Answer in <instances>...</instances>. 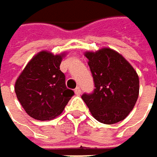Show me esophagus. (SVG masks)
Masks as SVG:
<instances>
[{
    "label": "esophagus",
    "instance_id": "1",
    "mask_svg": "<svg viewBox=\"0 0 157 157\" xmlns=\"http://www.w3.org/2000/svg\"><path fill=\"white\" fill-rule=\"evenodd\" d=\"M74 92H75V94H76V95H78V96L81 95V93H82V91H81V88H80V87H76V88L74 89Z\"/></svg>",
    "mask_w": 157,
    "mask_h": 157
}]
</instances>
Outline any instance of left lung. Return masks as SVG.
Listing matches in <instances>:
<instances>
[{
    "label": "left lung",
    "instance_id": "left-lung-1",
    "mask_svg": "<svg viewBox=\"0 0 157 157\" xmlns=\"http://www.w3.org/2000/svg\"><path fill=\"white\" fill-rule=\"evenodd\" d=\"M95 90L82 99L92 116L101 123L115 124L133 109L139 96V76L130 62L119 52L103 48L86 51Z\"/></svg>",
    "mask_w": 157,
    "mask_h": 157
}]
</instances>
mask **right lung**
I'll return each instance as SVG.
<instances>
[{"label":"right lung","instance_id":"1","mask_svg":"<svg viewBox=\"0 0 157 157\" xmlns=\"http://www.w3.org/2000/svg\"><path fill=\"white\" fill-rule=\"evenodd\" d=\"M66 52L56 54L42 50L26 64L16 79L14 91L25 112L37 121H49L63 111L74 92L65 85L59 70Z\"/></svg>","mask_w":157,"mask_h":157}]
</instances>
